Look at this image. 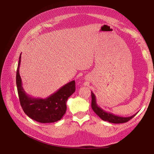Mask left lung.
<instances>
[{
	"label": "left lung",
	"instance_id": "8db88e82",
	"mask_svg": "<svg viewBox=\"0 0 154 154\" xmlns=\"http://www.w3.org/2000/svg\"><path fill=\"white\" fill-rule=\"evenodd\" d=\"M91 106L92 110H94V112L102 120L105 121V122H108L112 123H123L128 122L129 120L133 118L134 116L137 114L136 113L132 116H130V117H121V116H116L112 113L107 112L101 109V107H100L97 105L96 96L92 92H91Z\"/></svg>",
	"mask_w": 154,
	"mask_h": 154
}]
</instances>
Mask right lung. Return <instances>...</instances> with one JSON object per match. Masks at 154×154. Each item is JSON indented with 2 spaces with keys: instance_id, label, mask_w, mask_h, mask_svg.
Listing matches in <instances>:
<instances>
[{
  "instance_id": "right-lung-1",
  "label": "right lung",
  "mask_w": 154,
  "mask_h": 154,
  "mask_svg": "<svg viewBox=\"0 0 154 154\" xmlns=\"http://www.w3.org/2000/svg\"><path fill=\"white\" fill-rule=\"evenodd\" d=\"M21 54L17 67L16 83L20 105L25 114L31 119L42 123H54L60 120L66 114V102L75 91V81L63 85L45 99L35 98L25 92L19 74Z\"/></svg>"
}]
</instances>
